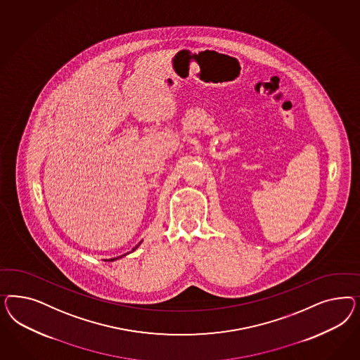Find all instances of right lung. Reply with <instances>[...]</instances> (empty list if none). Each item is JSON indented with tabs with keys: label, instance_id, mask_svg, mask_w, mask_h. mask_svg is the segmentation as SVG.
Returning <instances> with one entry per match:
<instances>
[{
	"label": "right lung",
	"instance_id": "right-lung-1",
	"mask_svg": "<svg viewBox=\"0 0 360 360\" xmlns=\"http://www.w3.org/2000/svg\"><path fill=\"white\" fill-rule=\"evenodd\" d=\"M136 248H137V247H136ZM136 248H134V250H136ZM134 250H133V251H134ZM117 259H119V257H117ZM113 260H116V259H110V262H113Z\"/></svg>",
	"mask_w": 360,
	"mask_h": 360
}]
</instances>
